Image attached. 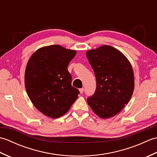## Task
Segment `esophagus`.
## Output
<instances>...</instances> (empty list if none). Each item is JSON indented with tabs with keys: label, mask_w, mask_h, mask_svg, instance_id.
<instances>
[{
	"label": "esophagus",
	"mask_w": 157,
	"mask_h": 157,
	"mask_svg": "<svg viewBox=\"0 0 157 157\" xmlns=\"http://www.w3.org/2000/svg\"><path fill=\"white\" fill-rule=\"evenodd\" d=\"M79 92L81 93V94H82V93H84V88H80V89H79Z\"/></svg>",
	"instance_id": "34e87169"
}]
</instances>
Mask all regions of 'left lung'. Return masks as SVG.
<instances>
[{
	"mask_svg": "<svg viewBox=\"0 0 157 157\" xmlns=\"http://www.w3.org/2000/svg\"><path fill=\"white\" fill-rule=\"evenodd\" d=\"M86 56L96 79V91L88 98V104L101 118L111 117L132 97L134 89L132 67L123 53L108 45L90 50Z\"/></svg>",
	"mask_w": 157,
	"mask_h": 157,
	"instance_id": "obj_1",
	"label": "left lung"
}]
</instances>
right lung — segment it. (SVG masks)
Here are the masks:
<instances>
[{"label":"right lung","mask_w":157,"mask_h":157,"mask_svg":"<svg viewBox=\"0 0 157 157\" xmlns=\"http://www.w3.org/2000/svg\"><path fill=\"white\" fill-rule=\"evenodd\" d=\"M75 51L60 45L44 46L29 59L25 73L26 92L36 108L51 118L67 112L79 94L67 70Z\"/></svg>","instance_id":"obj_1"}]
</instances>
